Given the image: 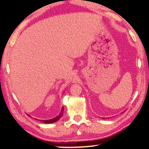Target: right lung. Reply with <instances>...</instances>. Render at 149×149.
I'll return each mask as SVG.
<instances>
[{
  "mask_svg": "<svg viewBox=\"0 0 149 149\" xmlns=\"http://www.w3.org/2000/svg\"><path fill=\"white\" fill-rule=\"evenodd\" d=\"M63 112H64V107L62 108V110H61V112H60V114L58 116H57L56 117H55L54 118H52V119H50V120H38L39 121H41V122H43L44 123H54V122H57L58 120L60 118L62 117V116L63 114ZM29 116H30L29 115H28Z\"/></svg>",
  "mask_w": 149,
  "mask_h": 149,
  "instance_id": "obj_1",
  "label": "right lung"
}]
</instances>
